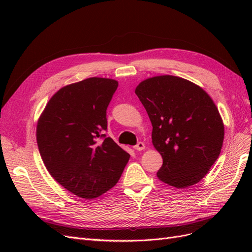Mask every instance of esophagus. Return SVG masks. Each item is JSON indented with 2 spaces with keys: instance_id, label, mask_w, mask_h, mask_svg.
I'll return each mask as SVG.
<instances>
[{
  "instance_id": "obj_1",
  "label": "esophagus",
  "mask_w": 252,
  "mask_h": 252,
  "mask_svg": "<svg viewBox=\"0 0 252 252\" xmlns=\"http://www.w3.org/2000/svg\"><path fill=\"white\" fill-rule=\"evenodd\" d=\"M133 148H134L135 150H138V151H141V150H143V149L145 148V144H144L143 142H139L138 144H136V145H134V146H133Z\"/></svg>"
}]
</instances>
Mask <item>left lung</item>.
I'll return each mask as SVG.
<instances>
[{"mask_svg": "<svg viewBox=\"0 0 252 252\" xmlns=\"http://www.w3.org/2000/svg\"><path fill=\"white\" fill-rule=\"evenodd\" d=\"M135 94L152 124V144L163 158L158 178L175 188L199 183L220 156L224 124L200 86L173 75L145 80Z\"/></svg>", "mask_w": 252, "mask_h": 252, "instance_id": "1", "label": "left lung"}]
</instances>
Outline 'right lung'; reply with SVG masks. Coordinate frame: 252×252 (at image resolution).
Here are the masks:
<instances>
[{
	"label": "right lung",
	"mask_w": 252,
	"mask_h": 252,
	"mask_svg": "<svg viewBox=\"0 0 252 252\" xmlns=\"http://www.w3.org/2000/svg\"><path fill=\"white\" fill-rule=\"evenodd\" d=\"M118 82L89 78L61 88L45 107L36 142L48 172L68 191L94 199L117 184L129 154L104 131Z\"/></svg>",
	"instance_id": "1"
}]
</instances>
